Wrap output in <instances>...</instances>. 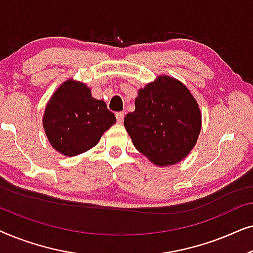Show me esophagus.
I'll return each instance as SVG.
<instances>
[{"instance_id":"1","label":"esophagus","mask_w":253,"mask_h":253,"mask_svg":"<svg viewBox=\"0 0 253 253\" xmlns=\"http://www.w3.org/2000/svg\"><path fill=\"white\" fill-rule=\"evenodd\" d=\"M124 115H126V114H124L123 112H120V113H117V114H116V119H117V122H119V123H123V121H124Z\"/></svg>"}]
</instances>
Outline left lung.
I'll return each instance as SVG.
<instances>
[{"label":"left lung","mask_w":253,"mask_h":253,"mask_svg":"<svg viewBox=\"0 0 253 253\" xmlns=\"http://www.w3.org/2000/svg\"><path fill=\"white\" fill-rule=\"evenodd\" d=\"M134 105V112L124 117V126L141 154L160 167L188 157L202 130V113L181 81L158 76L138 89Z\"/></svg>","instance_id":"obj_1"}]
</instances>
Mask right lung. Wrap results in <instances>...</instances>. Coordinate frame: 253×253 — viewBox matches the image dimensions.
I'll use <instances>...</instances> for the list:
<instances>
[{
  "instance_id": "add662e5",
  "label": "right lung",
  "mask_w": 253,
  "mask_h": 253,
  "mask_svg": "<svg viewBox=\"0 0 253 253\" xmlns=\"http://www.w3.org/2000/svg\"><path fill=\"white\" fill-rule=\"evenodd\" d=\"M116 123L103 100L92 96L85 83L68 79L48 100L42 116L44 133L53 148L65 157L91 150Z\"/></svg>"
}]
</instances>
